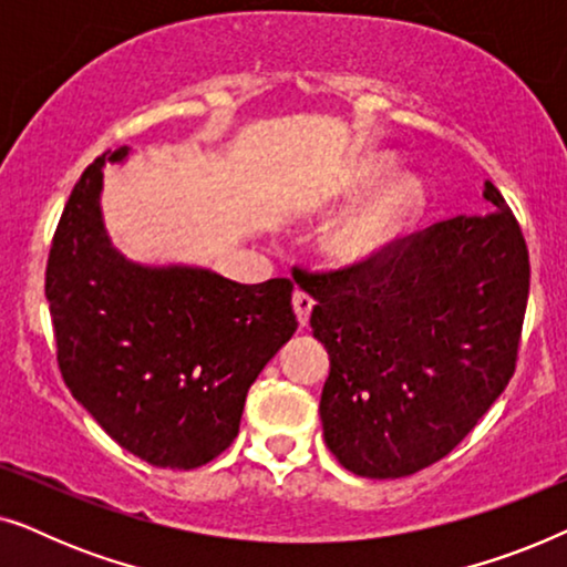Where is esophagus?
I'll use <instances>...</instances> for the list:
<instances>
[{
    "label": "esophagus",
    "mask_w": 567,
    "mask_h": 567,
    "mask_svg": "<svg viewBox=\"0 0 567 567\" xmlns=\"http://www.w3.org/2000/svg\"><path fill=\"white\" fill-rule=\"evenodd\" d=\"M291 305H293V312H297L299 324H301V328H307L309 315H312V307H315V299L309 297V293H305V291H293Z\"/></svg>",
    "instance_id": "esophagus-1"
}]
</instances>
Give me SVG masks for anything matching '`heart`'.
Listing matches in <instances>:
<instances>
[{"mask_svg": "<svg viewBox=\"0 0 567 567\" xmlns=\"http://www.w3.org/2000/svg\"><path fill=\"white\" fill-rule=\"evenodd\" d=\"M392 169V159L371 154L355 165L340 188L338 198H355L382 181ZM425 204V185L417 175L398 173L386 177L361 204L340 216L322 239V250L336 266H363L379 258L410 224L417 219Z\"/></svg>", "mask_w": 567, "mask_h": 567, "instance_id": "obj_1", "label": "heart"}]
</instances>
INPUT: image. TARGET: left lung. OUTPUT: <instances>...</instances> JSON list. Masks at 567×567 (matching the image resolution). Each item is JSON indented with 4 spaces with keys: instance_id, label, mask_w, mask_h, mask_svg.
Wrapping results in <instances>:
<instances>
[{
    "instance_id": "obj_1",
    "label": "left lung",
    "mask_w": 567,
    "mask_h": 567,
    "mask_svg": "<svg viewBox=\"0 0 567 567\" xmlns=\"http://www.w3.org/2000/svg\"><path fill=\"white\" fill-rule=\"evenodd\" d=\"M485 216H454L363 266L293 268L330 353L324 444L353 475L408 477L444 460L514 377L529 297L522 227L491 181Z\"/></svg>"
}]
</instances>
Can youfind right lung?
I'll return each mask as SVG.
<instances>
[{
  "label": "right lung",
  "instance_id": "add662e5",
  "mask_svg": "<svg viewBox=\"0 0 567 567\" xmlns=\"http://www.w3.org/2000/svg\"><path fill=\"white\" fill-rule=\"evenodd\" d=\"M84 169L53 235L45 299L61 377L107 436L154 467L193 470L239 431L250 384L297 332L293 284H237L198 266H144L105 231L103 167Z\"/></svg>",
  "mask_w": 567,
  "mask_h": 567
}]
</instances>
